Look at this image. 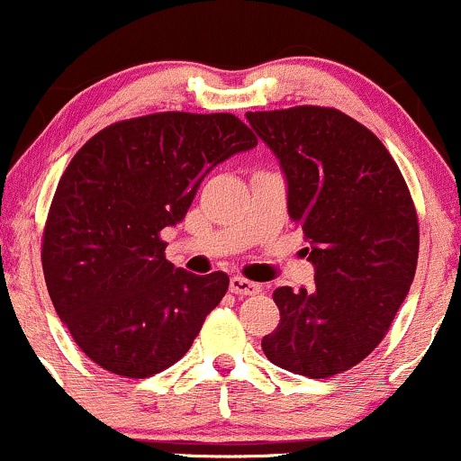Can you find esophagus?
Masks as SVG:
<instances>
[{
    "instance_id": "1",
    "label": "esophagus",
    "mask_w": 461,
    "mask_h": 461,
    "mask_svg": "<svg viewBox=\"0 0 461 461\" xmlns=\"http://www.w3.org/2000/svg\"><path fill=\"white\" fill-rule=\"evenodd\" d=\"M230 292L237 294V296H252V294L261 292V285L258 283L246 281L241 276H232L230 278Z\"/></svg>"
}]
</instances>
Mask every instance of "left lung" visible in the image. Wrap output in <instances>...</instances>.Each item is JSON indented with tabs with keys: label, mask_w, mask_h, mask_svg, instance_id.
Wrapping results in <instances>:
<instances>
[{
	"label": "left lung",
	"mask_w": 461,
	"mask_h": 461,
	"mask_svg": "<svg viewBox=\"0 0 461 461\" xmlns=\"http://www.w3.org/2000/svg\"><path fill=\"white\" fill-rule=\"evenodd\" d=\"M278 158L287 213L303 226L313 287H278L263 338L278 368L324 379L364 361L405 300L418 263L410 189L384 143L335 108L246 113Z\"/></svg>",
	"instance_id": "8db88e82"
}]
</instances>
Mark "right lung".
Segmentation results:
<instances>
[{
  "label": "right lung",
  "instance_id": "1",
  "mask_svg": "<svg viewBox=\"0 0 461 461\" xmlns=\"http://www.w3.org/2000/svg\"><path fill=\"white\" fill-rule=\"evenodd\" d=\"M255 146L229 113H154L113 123L77 149L51 200L43 274L91 361L146 379L191 348L229 276L176 267L158 232L185 220L211 169Z\"/></svg>",
  "mask_w": 461,
  "mask_h": 461
}]
</instances>
